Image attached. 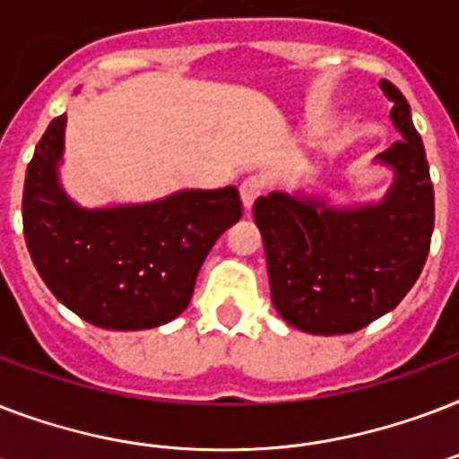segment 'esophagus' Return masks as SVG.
I'll list each match as a JSON object with an SVG mask.
<instances>
[{
  "label": "esophagus",
  "instance_id": "obj_1",
  "mask_svg": "<svg viewBox=\"0 0 459 459\" xmlns=\"http://www.w3.org/2000/svg\"><path fill=\"white\" fill-rule=\"evenodd\" d=\"M264 178L262 176H247V178L240 183V200H243V207L250 209L255 204L259 195L264 193Z\"/></svg>",
  "mask_w": 459,
  "mask_h": 459
}]
</instances>
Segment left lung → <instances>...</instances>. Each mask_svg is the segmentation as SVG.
I'll return each mask as SVG.
<instances>
[{"label":"left lung","mask_w":459,"mask_h":459,"mask_svg":"<svg viewBox=\"0 0 459 459\" xmlns=\"http://www.w3.org/2000/svg\"><path fill=\"white\" fill-rule=\"evenodd\" d=\"M393 102L403 140L378 161L395 171L384 202L328 207L305 195L269 193L255 202L264 240L272 302L305 333L338 335L391 312L420 279L434 233V186L410 104L393 82H378Z\"/></svg>","instance_id":"obj_1"}]
</instances>
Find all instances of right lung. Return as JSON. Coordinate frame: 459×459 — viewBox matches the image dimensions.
Masks as SVG:
<instances>
[{"label":"right lung","mask_w":459,"mask_h":459,"mask_svg":"<svg viewBox=\"0 0 459 459\" xmlns=\"http://www.w3.org/2000/svg\"><path fill=\"white\" fill-rule=\"evenodd\" d=\"M66 114L35 147L23 186V236L54 298L81 319L111 331H140L187 307L204 257L243 216L233 186L180 190L128 207H78L61 190Z\"/></svg>","instance_id":"1"}]
</instances>
